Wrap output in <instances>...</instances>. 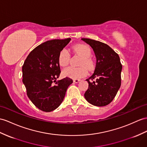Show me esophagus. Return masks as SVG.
I'll return each mask as SVG.
<instances>
[{
    "mask_svg": "<svg viewBox=\"0 0 147 147\" xmlns=\"http://www.w3.org/2000/svg\"><path fill=\"white\" fill-rule=\"evenodd\" d=\"M80 81V80L79 79H74V82H75V83H78Z\"/></svg>",
    "mask_w": 147,
    "mask_h": 147,
    "instance_id": "esophagus-1",
    "label": "esophagus"
}]
</instances>
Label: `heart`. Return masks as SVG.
Segmentation results:
<instances>
[{
	"mask_svg": "<svg viewBox=\"0 0 147 147\" xmlns=\"http://www.w3.org/2000/svg\"><path fill=\"white\" fill-rule=\"evenodd\" d=\"M75 52L78 53L82 57L79 67H68L62 71L63 75L66 77L71 78H79L87 76V67L89 70H92L94 68V62L90 58L92 54L91 49L88 46L85 45H78L74 48ZM70 61V53L66 49H63L60 52L58 57L59 65L62 67H65ZM85 66V67L84 66Z\"/></svg>",
	"mask_w": 147,
	"mask_h": 147,
	"instance_id": "obj_1",
	"label": "heart"
}]
</instances>
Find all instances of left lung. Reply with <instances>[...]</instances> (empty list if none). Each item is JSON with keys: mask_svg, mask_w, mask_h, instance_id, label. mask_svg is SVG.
<instances>
[{"mask_svg": "<svg viewBox=\"0 0 147 147\" xmlns=\"http://www.w3.org/2000/svg\"><path fill=\"white\" fill-rule=\"evenodd\" d=\"M93 49L96 63L94 73L87 80L88 88L84 96L92 105H107L115 98L121 85L122 65L119 55L104 43L82 38ZM90 80L93 81L91 82Z\"/></svg>", "mask_w": 147, "mask_h": 147, "instance_id": "1", "label": "left lung"}]
</instances>
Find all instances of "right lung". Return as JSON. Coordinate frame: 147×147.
<instances>
[{"instance_id":"1","label":"right lung","mask_w":147,"mask_h":147,"mask_svg":"<svg viewBox=\"0 0 147 147\" xmlns=\"http://www.w3.org/2000/svg\"><path fill=\"white\" fill-rule=\"evenodd\" d=\"M71 38L54 39L38 45L27 56L22 66V82L28 97L38 109L50 112L58 108L73 80L60 76L58 57Z\"/></svg>"}]
</instances>
